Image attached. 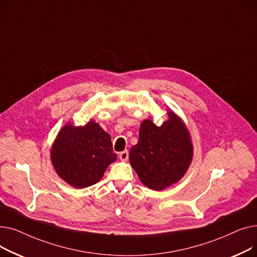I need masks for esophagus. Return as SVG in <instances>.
<instances>
[{
	"label": "esophagus",
	"mask_w": 257,
	"mask_h": 257,
	"mask_svg": "<svg viewBox=\"0 0 257 257\" xmlns=\"http://www.w3.org/2000/svg\"><path fill=\"white\" fill-rule=\"evenodd\" d=\"M128 157H129V154H128V151H127V150H125V151L119 153V159H120L121 161H127V160H128Z\"/></svg>",
	"instance_id": "esophagus-1"
}]
</instances>
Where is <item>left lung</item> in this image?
<instances>
[{"mask_svg":"<svg viewBox=\"0 0 257 257\" xmlns=\"http://www.w3.org/2000/svg\"><path fill=\"white\" fill-rule=\"evenodd\" d=\"M168 115L160 126L150 118L143 120L139 143L129 153L130 165L141 182L154 191L178 182L194 156L191 134L184 121L171 109Z\"/></svg>","mask_w":257,"mask_h":257,"instance_id":"8db88e82","label":"left lung"}]
</instances>
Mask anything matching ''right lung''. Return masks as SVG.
<instances>
[{
  "mask_svg": "<svg viewBox=\"0 0 257 257\" xmlns=\"http://www.w3.org/2000/svg\"><path fill=\"white\" fill-rule=\"evenodd\" d=\"M116 160L111 138L94 120L84 126L66 123L51 148V161L58 176L75 188L99 182Z\"/></svg>",
  "mask_w": 257,
  "mask_h": 257,
  "instance_id": "add662e5",
  "label": "right lung"
}]
</instances>
